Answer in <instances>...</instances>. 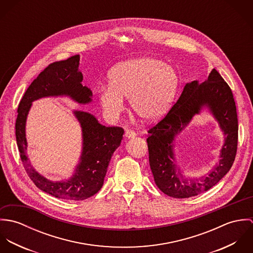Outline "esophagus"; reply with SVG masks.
Returning a JSON list of instances; mask_svg holds the SVG:
<instances>
[{"instance_id":"1","label":"esophagus","mask_w":253,"mask_h":253,"mask_svg":"<svg viewBox=\"0 0 253 253\" xmlns=\"http://www.w3.org/2000/svg\"><path fill=\"white\" fill-rule=\"evenodd\" d=\"M125 135H126V137H127V138H131V137H134V136L136 135V133H135V131L132 130V129H126V132H125Z\"/></svg>"}]
</instances>
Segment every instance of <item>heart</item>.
<instances>
[{"label": "heart", "instance_id": "obj_1", "mask_svg": "<svg viewBox=\"0 0 253 253\" xmlns=\"http://www.w3.org/2000/svg\"><path fill=\"white\" fill-rule=\"evenodd\" d=\"M110 84L101 86L98 97L104 113L118 117L129 97L134 113L147 122L163 117L170 108L179 84L177 73L169 65L151 57L127 60L110 73Z\"/></svg>", "mask_w": 253, "mask_h": 253}]
</instances>
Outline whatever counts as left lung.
Here are the masks:
<instances>
[{"label":"left lung","instance_id":"left-lung-1","mask_svg":"<svg viewBox=\"0 0 253 253\" xmlns=\"http://www.w3.org/2000/svg\"><path fill=\"white\" fill-rule=\"evenodd\" d=\"M208 105L226 136L219 164L200 179H185L175 165L172 148L174 136L200 108ZM238 115L233 92L215 69L202 84L187 83L168 114L148 129L149 162L156 185L166 195L185 199L210 190L232 168L238 149Z\"/></svg>","mask_w":253,"mask_h":253}]
</instances>
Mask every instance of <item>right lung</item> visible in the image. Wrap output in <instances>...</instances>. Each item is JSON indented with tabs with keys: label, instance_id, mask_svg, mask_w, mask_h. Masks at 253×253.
<instances>
[{
	"label": "right lung",
	"instance_id": "right-lung-1",
	"mask_svg": "<svg viewBox=\"0 0 253 253\" xmlns=\"http://www.w3.org/2000/svg\"><path fill=\"white\" fill-rule=\"evenodd\" d=\"M80 56L55 61L40 73L25 91L17 109L15 136L23 167L37 187L59 199L83 201L95 195L102 187L109 163L115 150L123 139L124 128L100 125L90 114L76 111L75 115L83 128L84 148L81 163L72 178L68 181L47 180L30 165L26 156L27 142L25 123L32 101L44 96L69 95L79 103L91 100V91L81 84L82 73L78 71Z\"/></svg>",
	"mask_w": 253,
	"mask_h": 253
}]
</instances>
